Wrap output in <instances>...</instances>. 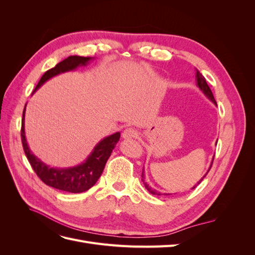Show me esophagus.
<instances>
[{
    "label": "esophagus",
    "mask_w": 255,
    "mask_h": 255,
    "mask_svg": "<svg viewBox=\"0 0 255 255\" xmlns=\"http://www.w3.org/2000/svg\"><path fill=\"white\" fill-rule=\"evenodd\" d=\"M136 136H137V130L133 128H128L123 130L122 133V137L125 138V139H129V138H134Z\"/></svg>",
    "instance_id": "34e87169"
}]
</instances>
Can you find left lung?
<instances>
[{"instance_id":"8db88e82","label":"left lung","mask_w":255,"mask_h":255,"mask_svg":"<svg viewBox=\"0 0 255 255\" xmlns=\"http://www.w3.org/2000/svg\"><path fill=\"white\" fill-rule=\"evenodd\" d=\"M196 80H197V85H198V87L201 89V91H203V94L211 100V101L214 103V104H216V101H215V98H214V96H213V92H212V90H211V88L208 87V85H207V83H206V81H205V78L204 76L200 73L198 70H197V72H196ZM213 160H214V158H213ZM212 165H213V163L211 164V166H210V169L212 168ZM210 169H208V171H210ZM208 171L205 173V175L208 173ZM205 175L202 177L201 180H200L198 183H197V185H195L194 187H192L191 189H194V188H196L198 185L202 182V180L204 179L205 177ZM141 177H142V182H143V185H144V187L146 188V190H148L149 192H151L152 195H156V196H161V195H164V196H167V194H160V192H158V191H156L155 189H153L151 186H149L148 184H146L145 182H144V176H143V169H142V174H141Z\"/></svg>"}]
</instances>
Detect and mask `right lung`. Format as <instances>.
I'll return each instance as SVG.
<instances>
[{"label":"right lung","mask_w":255,"mask_h":255,"mask_svg":"<svg viewBox=\"0 0 255 255\" xmlns=\"http://www.w3.org/2000/svg\"><path fill=\"white\" fill-rule=\"evenodd\" d=\"M91 59V57L69 56L45 72L41 76L35 90L39 88L43 83L53 78V76L74 70V69L80 66H86V64H88V61ZM24 115L25 109L23 111L21 125V140L23 150L25 152V155L30 166L34 169L36 174L39 176V179L44 184H47L48 186L63 191L72 192V194H79V192L86 191L94 186L99 180V177L101 176L106 161L110 158L115 145L119 141L120 133L117 132L109 137H105L104 139H102L95 146L94 151L91 152L87 159L81 165L65 169L51 168L48 165H45L39 158L36 157L28 148L24 133Z\"/></svg>","instance_id":"1"}]
</instances>
